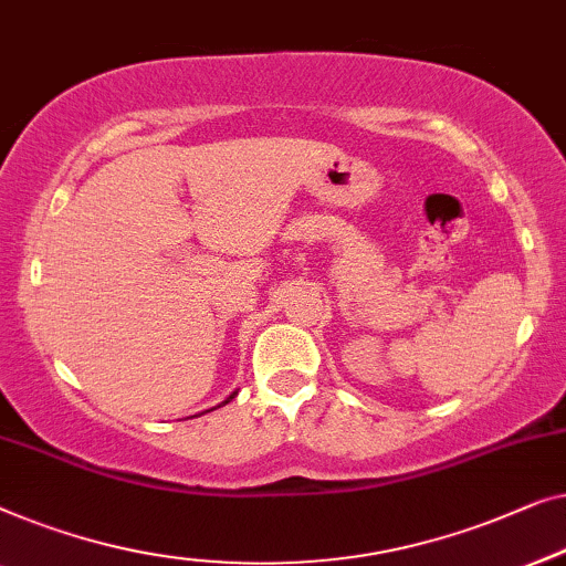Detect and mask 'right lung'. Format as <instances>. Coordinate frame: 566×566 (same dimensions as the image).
Here are the masks:
<instances>
[{"mask_svg":"<svg viewBox=\"0 0 566 566\" xmlns=\"http://www.w3.org/2000/svg\"><path fill=\"white\" fill-rule=\"evenodd\" d=\"M235 395H238V392H233V395H230V397H228V400H222V402L218 405V408H222V405H228L230 400H233V397H235ZM212 410H214V408H212ZM205 412H210V410H205Z\"/></svg>","mask_w":566,"mask_h":566,"instance_id":"1","label":"right lung"}]
</instances>
